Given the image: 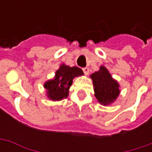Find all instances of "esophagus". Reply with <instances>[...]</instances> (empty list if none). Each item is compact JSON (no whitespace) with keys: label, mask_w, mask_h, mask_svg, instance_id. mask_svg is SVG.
Listing matches in <instances>:
<instances>
[{"label":"esophagus","mask_w":152,"mask_h":152,"mask_svg":"<svg viewBox=\"0 0 152 152\" xmlns=\"http://www.w3.org/2000/svg\"><path fill=\"white\" fill-rule=\"evenodd\" d=\"M83 72H84V73H85V75H88L89 73V69L88 68V67H84L83 68Z\"/></svg>","instance_id":"esophagus-1"}]
</instances>
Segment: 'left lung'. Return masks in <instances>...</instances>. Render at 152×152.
I'll return each instance as SVG.
<instances>
[{"instance_id":"left-lung-1","label":"left lung","mask_w":152,"mask_h":152,"mask_svg":"<svg viewBox=\"0 0 152 152\" xmlns=\"http://www.w3.org/2000/svg\"><path fill=\"white\" fill-rule=\"evenodd\" d=\"M94 86L96 99L100 103L107 105L116 99L120 94L118 83L112 78L105 66H101L100 70L91 75Z\"/></svg>"}]
</instances>
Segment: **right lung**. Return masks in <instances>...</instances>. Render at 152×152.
<instances>
[{
    "mask_svg": "<svg viewBox=\"0 0 152 152\" xmlns=\"http://www.w3.org/2000/svg\"><path fill=\"white\" fill-rule=\"evenodd\" d=\"M83 75L82 70L77 66L62 65L56 72L54 79L47 81L44 87L47 89V94L53 101L61 100L68 96V89L72 84V80L76 76Z\"/></svg>",
    "mask_w": 152,
    "mask_h": 152,
    "instance_id": "right-lung-1",
    "label": "right lung"
}]
</instances>
